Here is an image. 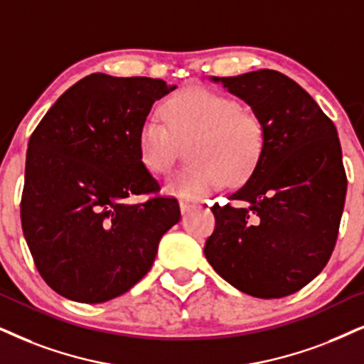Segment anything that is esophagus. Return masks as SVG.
Listing matches in <instances>:
<instances>
[{"label":"esophagus","mask_w":364,"mask_h":364,"mask_svg":"<svg viewBox=\"0 0 364 364\" xmlns=\"http://www.w3.org/2000/svg\"><path fill=\"white\" fill-rule=\"evenodd\" d=\"M196 205H198V201L191 200V198H181V200H179V208H181L183 213H188V211L195 208Z\"/></svg>","instance_id":"obj_1"}]
</instances>
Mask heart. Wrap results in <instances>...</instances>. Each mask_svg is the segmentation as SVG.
Returning <instances> with one entry per match:
<instances>
[{
	"instance_id": "obj_1",
	"label": "heart",
	"mask_w": 364,
	"mask_h": 364,
	"mask_svg": "<svg viewBox=\"0 0 364 364\" xmlns=\"http://www.w3.org/2000/svg\"><path fill=\"white\" fill-rule=\"evenodd\" d=\"M265 124L255 110L230 95L188 87L164 105V117L149 114L137 129V153L148 171L166 174L178 159L179 142H190L193 164L174 173L166 191L200 198L225 185H238L255 171L265 149Z\"/></svg>"
}]
</instances>
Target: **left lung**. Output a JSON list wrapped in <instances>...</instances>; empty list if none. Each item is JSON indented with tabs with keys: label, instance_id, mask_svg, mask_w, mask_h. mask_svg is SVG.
Masks as SVG:
<instances>
[{
	"label": "left lung",
	"instance_id": "obj_1",
	"mask_svg": "<svg viewBox=\"0 0 364 364\" xmlns=\"http://www.w3.org/2000/svg\"><path fill=\"white\" fill-rule=\"evenodd\" d=\"M265 124V149L240 190L211 206L205 243L215 272L260 299L291 296L333 255L348 179L333 121L301 85L277 70L213 77Z\"/></svg>",
	"mask_w": 364,
	"mask_h": 364
}]
</instances>
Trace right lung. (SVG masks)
<instances>
[{
    "mask_svg": "<svg viewBox=\"0 0 364 364\" xmlns=\"http://www.w3.org/2000/svg\"><path fill=\"white\" fill-rule=\"evenodd\" d=\"M173 89L161 79L92 73L30 136L21 228L36 270L60 296L99 304L127 292L181 218L137 153L142 119ZM141 194L149 200L132 205Z\"/></svg>",
    "mask_w": 364,
    "mask_h": 364,
    "instance_id": "obj_1",
    "label": "right lung"
}]
</instances>
